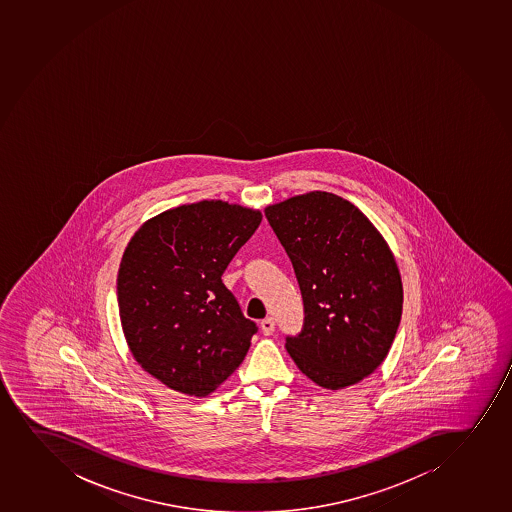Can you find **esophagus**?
I'll return each instance as SVG.
<instances>
[{
    "mask_svg": "<svg viewBox=\"0 0 512 512\" xmlns=\"http://www.w3.org/2000/svg\"><path fill=\"white\" fill-rule=\"evenodd\" d=\"M260 328H262V333L265 336H270L275 331V321L272 318L262 319V323H260Z\"/></svg>",
    "mask_w": 512,
    "mask_h": 512,
    "instance_id": "obj_1",
    "label": "esophagus"
}]
</instances>
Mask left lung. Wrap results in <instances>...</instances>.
Wrapping results in <instances>:
<instances>
[{"label": "left lung", "instance_id": "1", "mask_svg": "<svg viewBox=\"0 0 512 512\" xmlns=\"http://www.w3.org/2000/svg\"><path fill=\"white\" fill-rule=\"evenodd\" d=\"M301 289L303 328L286 336L299 370L338 391L372 374L402 313L401 275L369 218L336 194L314 191L265 209Z\"/></svg>", "mask_w": 512, "mask_h": 512}]
</instances>
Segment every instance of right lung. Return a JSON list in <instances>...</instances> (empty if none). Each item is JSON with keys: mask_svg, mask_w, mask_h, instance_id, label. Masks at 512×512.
Instances as JSON below:
<instances>
[{"mask_svg": "<svg viewBox=\"0 0 512 512\" xmlns=\"http://www.w3.org/2000/svg\"><path fill=\"white\" fill-rule=\"evenodd\" d=\"M260 221L201 201L155 216L128 243L116 281L123 333L142 369L174 391L206 396L247 355L259 328L221 275Z\"/></svg>", "mask_w": 512, "mask_h": 512, "instance_id": "right-lung-1", "label": "right lung"}]
</instances>
